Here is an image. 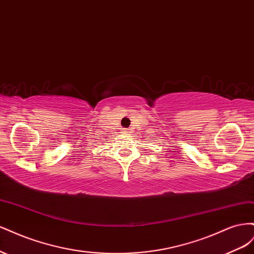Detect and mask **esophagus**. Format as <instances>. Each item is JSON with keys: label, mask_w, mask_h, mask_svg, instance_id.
<instances>
[{"label": "esophagus", "mask_w": 254, "mask_h": 254, "mask_svg": "<svg viewBox=\"0 0 254 254\" xmlns=\"http://www.w3.org/2000/svg\"><path fill=\"white\" fill-rule=\"evenodd\" d=\"M130 132V130L128 129V128H126V129H124V133H126V134H128Z\"/></svg>", "instance_id": "34e87169"}]
</instances>
